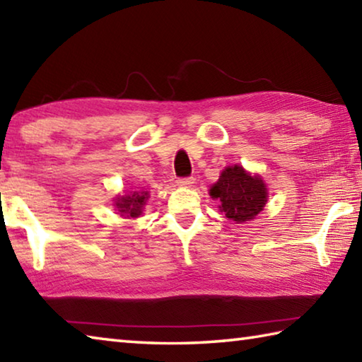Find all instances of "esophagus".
<instances>
[{
    "instance_id": "34e87169",
    "label": "esophagus",
    "mask_w": 362,
    "mask_h": 362,
    "mask_svg": "<svg viewBox=\"0 0 362 362\" xmlns=\"http://www.w3.org/2000/svg\"><path fill=\"white\" fill-rule=\"evenodd\" d=\"M193 183H194V179L193 177H183V179H179V185L180 187H193Z\"/></svg>"
}]
</instances>
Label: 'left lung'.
Wrapping results in <instances>:
<instances>
[{"instance_id": "8db88e82", "label": "left lung", "mask_w": 362, "mask_h": 362, "mask_svg": "<svg viewBox=\"0 0 362 362\" xmlns=\"http://www.w3.org/2000/svg\"><path fill=\"white\" fill-rule=\"evenodd\" d=\"M210 196L220 201V212L235 223H245L258 215L267 201V188L258 175H250L244 168L223 170L218 182L210 188Z\"/></svg>"}]
</instances>
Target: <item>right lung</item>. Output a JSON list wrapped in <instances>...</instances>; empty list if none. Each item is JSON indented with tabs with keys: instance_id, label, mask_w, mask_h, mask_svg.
<instances>
[{
	"instance_id": "obj_1",
	"label": "right lung",
	"mask_w": 362,
	"mask_h": 362,
	"mask_svg": "<svg viewBox=\"0 0 362 362\" xmlns=\"http://www.w3.org/2000/svg\"><path fill=\"white\" fill-rule=\"evenodd\" d=\"M148 198L147 192L137 193L134 192L131 196H120L117 198L115 206L118 212L127 216H139L142 214V207L146 206V201Z\"/></svg>"
}]
</instances>
